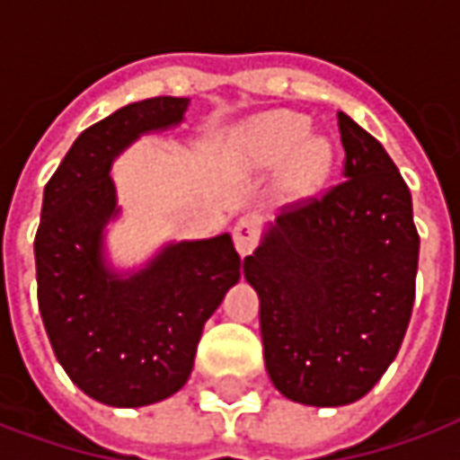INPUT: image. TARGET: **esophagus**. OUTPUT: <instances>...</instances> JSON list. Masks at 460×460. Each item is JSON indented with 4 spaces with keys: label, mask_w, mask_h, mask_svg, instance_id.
Here are the masks:
<instances>
[{
    "label": "esophagus",
    "mask_w": 460,
    "mask_h": 460,
    "mask_svg": "<svg viewBox=\"0 0 460 460\" xmlns=\"http://www.w3.org/2000/svg\"><path fill=\"white\" fill-rule=\"evenodd\" d=\"M231 236H234V246L241 256H249L259 241V229H256V221L253 219H239L231 229Z\"/></svg>",
    "instance_id": "esophagus-1"
}]
</instances>
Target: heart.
Wrapping results in <instances>:
<instances>
[{"mask_svg":"<svg viewBox=\"0 0 460 460\" xmlns=\"http://www.w3.org/2000/svg\"><path fill=\"white\" fill-rule=\"evenodd\" d=\"M308 121L294 111H269L246 129V149L256 166L284 164V189L304 197L323 184L333 164V149L323 137H306Z\"/></svg>","mask_w":460,"mask_h":460,"instance_id":"1","label":"heart"}]
</instances>
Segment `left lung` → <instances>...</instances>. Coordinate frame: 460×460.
I'll return each mask as SVG.
<instances>
[{
	"label": "left lung",
	"mask_w": 460,
	"mask_h": 460,
	"mask_svg": "<svg viewBox=\"0 0 460 460\" xmlns=\"http://www.w3.org/2000/svg\"><path fill=\"white\" fill-rule=\"evenodd\" d=\"M341 184L281 208L243 276L261 308L266 371L286 398L346 406L396 358L416 296L411 191L378 141L339 111Z\"/></svg>",
	"instance_id": "1"
}]
</instances>
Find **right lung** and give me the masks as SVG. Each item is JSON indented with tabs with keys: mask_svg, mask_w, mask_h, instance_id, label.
Masks as SVG:
<instances>
[{
	"mask_svg": "<svg viewBox=\"0 0 460 460\" xmlns=\"http://www.w3.org/2000/svg\"><path fill=\"white\" fill-rule=\"evenodd\" d=\"M186 107L184 96L121 107L79 134L44 186L34 239L41 321L66 376L117 409L184 386L204 323L241 276L229 234L169 243L129 276L104 263L102 231L119 214L111 162L141 134L176 127Z\"/></svg>",
	"mask_w": 460,
	"mask_h": 460,
	"instance_id": "1",
	"label": "right lung"
}]
</instances>
